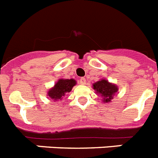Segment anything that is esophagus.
Wrapping results in <instances>:
<instances>
[{
  "label": "esophagus",
  "instance_id": "esophagus-1",
  "mask_svg": "<svg viewBox=\"0 0 158 158\" xmlns=\"http://www.w3.org/2000/svg\"><path fill=\"white\" fill-rule=\"evenodd\" d=\"M79 82H80V84L85 85V83H86V80H85V77H81V78H80Z\"/></svg>",
  "mask_w": 158,
  "mask_h": 158
}]
</instances>
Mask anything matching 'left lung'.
<instances>
[{"label":"left lung","mask_w":158,"mask_h":158,"mask_svg":"<svg viewBox=\"0 0 158 158\" xmlns=\"http://www.w3.org/2000/svg\"><path fill=\"white\" fill-rule=\"evenodd\" d=\"M93 86L95 90L97 91V93L100 94L104 98L103 100L106 102L111 101L114 94L118 91L116 85L109 83L106 80L98 81L94 84Z\"/></svg>","instance_id":"1"}]
</instances>
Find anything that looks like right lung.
I'll use <instances>...</instances> for the list:
<instances>
[{"instance_id":"right-lung-1","label":"right lung","mask_w":158,"mask_h":158,"mask_svg":"<svg viewBox=\"0 0 158 158\" xmlns=\"http://www.w3.org/2000/svg\"><path fill=\"white\" fill-rule=\"evenodd\" d=\"M76 85V81L73 79H60L55 86L48 92V96L55 101L61 100L66 93H69L73 87Z\"/></svg>"}]
</instances>
